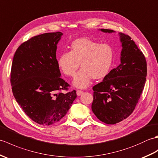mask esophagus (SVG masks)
<instances>
[{"label":"esophagus","mask_w":158,"mask_h":158,"mask_svg":"<svg viewBox=\"0 0 158 158\" xmlns=\"http://www.w3.org/2000/svg\"><path fill=\"white\" fill-rule=\"evenodd\" d=\"M77 95L78 96H80V95H81V94H82L83 93H84V92L82 90H77Z\"/></svg>","instance_id":"1"}]
</instances>
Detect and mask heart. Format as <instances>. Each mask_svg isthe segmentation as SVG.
Returning <instances> with one entry per match:
<instances>
[{"mask_svg": "<svg viewBox=\"0 0 158 158\" xmlns=\"http://www.w3.org/2000/svg\"><path fill=\"white\" fill-rule=\"evenodd\" d=\"M70 51H64L57 60L59 68L66 76H74L80 64L82 69L77 73L73 85L85 89L93 78L102 79L110 73L114 59V51L110 44L88 38L73 40Z\"/></svg>", "mask_w": 158, "mask_h": 158, "instance_id": "obj_1", "label": "heart"}]
</instances>
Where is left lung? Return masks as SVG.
Segmentation results:
<instances>
[{
  "label": "left lung",
  "instance_id": "8db88e82",
  "mask_svg": "<svg viewBox=\"0 0 158 158\" xmlns=\"http://www.w3.org/2000/svg\"><path fill=\"white\" fill-rule=\"evenodd\" d=\"M100 30L114 32L112 30ZM119 36L122 47L120 64L93 88L92 111L99 120L107 124L118 123L132 113L146 81L144 55L128 35L119 33Z\"/></svg>",
  "mask_w": 158,
  "mask_h": 158
}]
</instances>
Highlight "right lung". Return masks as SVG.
Here are the masks:
<instances>
[{
	"label": "right lung",
	"instance_id": "1",
	"mask_svg": "<svg viewBox=\"0 0 158 158\" xmlns=\"http://www.w3.org/2000/svg\"><path fill=\"white\" fill-rule=\"evenodd\" d=\"M63 33H45L24 42L14 55L10 85L13 96L26 114L43 126L65 116L76 98L75 90L64 93L69 84L61 78L56 59Z\"/></svg>",
	"mask_w": 158,
	"mask_h": 158
}]
</instances>
